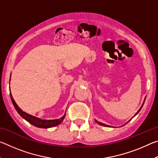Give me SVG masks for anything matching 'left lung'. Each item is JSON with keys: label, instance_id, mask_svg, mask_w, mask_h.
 <instances>
[{"label": "left lung", "instance_id": "8db88e82", "mask_svg": "<svg viewBox=\"0 0 158 158\" xmlns=\"http://www.w3.org/2000/svg\"><path fill=\"white\" fill-rule=\"evenodd\" d=\"M145 100H146V97H145V98H144V100H143V104H142V105H141V107H140V109H139V110H138V111L137 112V113H136L135 114V116H134L132 118H133L134 117H135V116H136V115H137V114L139 113V112L140 111V110H141V108H142V106H143V104H144V102H145ZM132 118H131L130 120H132ZM130 120H129V121H128L127 123H125V124H124L123 125H126L127 123L128 122H129L130 121ZM95 121L96 122V123H98V124H100V125H103V126H106V127H114V126H111V125H106V124H104V123H100V122H98V121H96V120H95ZM123 125H122V126H121V127H123Z\"/></svg>", "mask_w": 158, "mask_h": 158}]
</instances>
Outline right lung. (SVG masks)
Here are the masks:
<instances>
[{"label":"right lung","mask_w":158,"mask_h":158,"mask_svg":"<svg viewBox=\"0 0 158 158\" xmlns=\"http://www.w3.org/2000/svg\"><path fill=\"white\" fill-rule=\"evenodd\" d=\"M10 77H11V75H10ZM10 98H11V100L12 102L13 105H14L15 109L18 112V114H19L23 118H24L26 121L30 123L31 124H32L37 127L49 128V127L56 126V125H59L60 123L63 121V120L65 116V114L62 117L60 118L53 119V120H43V119L40 118L32 116V115L28 114L27 113H26L25 111H23L22 109H21L19 108V106L17 105V103L15 102L14 98H12L11 91H10Z\"/></svg>","instance_id":"add662e5"}]
</instances>
